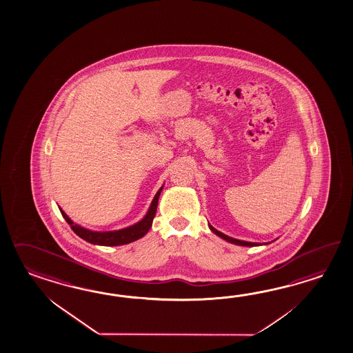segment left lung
Listing matches in <instances>:
<instances>
[{
  "instance_id": "left-lung-1",
  "label": "left lung",
  "mask_w": 353,
  "mask_h": 353,
  "mask_svg": "<svg viewBox=\"0 0 353 353\" xmlns=\"http://www.w3.org/2000/svg\"><path fill=\"white\" fill-rule=\"evenodd\" d=\"M210 230L212 231L214 234H216L219 238L223 239V240H226V241H229L231 244L240 245V246H259V245H266V244H260V243H250V241H244V240H239V239L230 238V236H228V235H225L223 232H220L219 230H216L214 226H211L209 223Z\"/></svg>"
}]
</instances>
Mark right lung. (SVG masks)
<instances>
[{"label": "right lung", "mask_w": 353, "mask_h": 353, "mask_svg": "<svg viewBox=\"0 0 353 353\" xmlns=\"http://www.w3.org/2000/svg\"><path fill=\"white\" fill-rule=\"evenodd\" d=\"M162 188L157 191L156 196L153 197L151 202V206L144 215L141 221H138L134 225H130L128 228H124L121 230L114 231H93L85 229L80 226L78 223H72L70 217L65 214L63 210L59 208L61 215L65 219V221L70 225L72 231L79 236V238L85 240L88 243L94 245H103V246H118V245L130 244L136 241L138 239L143 238L144 235L151 229L153 219L157 211V205H159V194L162 192Z\"/></svg>", "instance_id": "1"}]
</instances>
